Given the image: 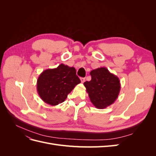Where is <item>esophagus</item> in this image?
<instances>
[{
	"label": "esophagus",
	"instance_id": "esophagus-1",
	"mask_svg": "<svg viewBox=\"0 0 156 156\" xmlns=\"http://www.w3.org/2000/svg\"><path fill=\"white\" fill-rule=\"evenodd\" d=\"M80 79H81V81L82 83H83L84 81H85V78H84V77H81L80 78Z\"/></svg>",
	"mask_w": 156,
	"mask_h": 156
}]
</instances>
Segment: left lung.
Wrapping results in <instances>:
<instances>
[{
  "label": "left lung",
  "instance_id": "1",
  "mask_svg": "<svg viewBox=\"0 0 156 156\" xmlns=\"http://www.w3.org/2000/svg\"><path fill=\"white\" fill-rule=\"evenodd\" d=\"M92 79L84 83L92 104L98 108H105L115 101L120 90V81L116 75L106 68L91 71Z\"/></svg>",
  "mask_w": 156,
  "mask_h": 156
}]
</instances>
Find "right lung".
Returning a JSON list of instances; mask_svg holds the SVG:
<instances>
[{"instance_id": "right-lung-1", "label": "right lung", "mask_w": 156, "mask_h": 156, "mask_svg": "<svg viewBox=\"0 0 156 156\" xmlns=\"http://www.w3.org/2000/svg\"><path fill=\"white\" fill-rule=\"evenodd\" d=\"M80 83L75 68L61 64L56 68L44 70L40 75L37 91L45 103L55 106L64 102L68 94Z\"/></svg>"}]
</instances>
